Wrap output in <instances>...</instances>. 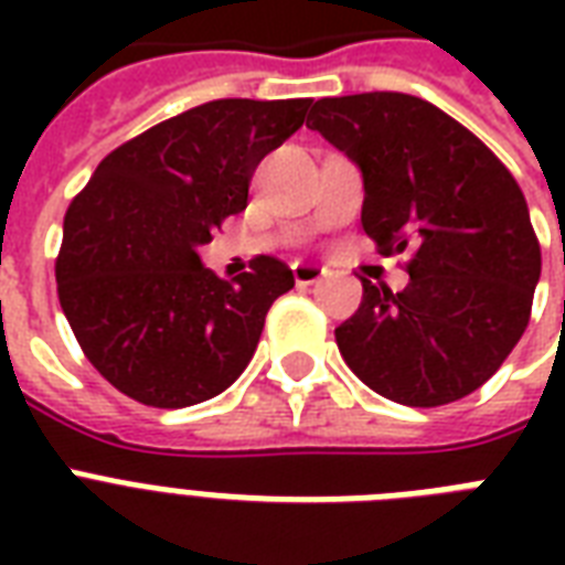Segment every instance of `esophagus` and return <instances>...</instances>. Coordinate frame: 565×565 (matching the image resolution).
Instances as JSON below:
<instances>
[{"label": "esophagus", "mask_w": 565, "mask_h": 565, "mask_svg": "<svg viewBox=\"0 0 565 565\" xmlns=\"http://www.w3.org/2000/svg\"><path fill=\"white\" fill-rule=\"evenodd\" d=\"M292 278H296V284H317L326 278V269H319V266L313 264H292Z\"/></svg>", "instance_id": "obj_1"}]
</instances>
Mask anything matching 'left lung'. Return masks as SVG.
<instances>
[{
    "instance_id": "8db88e82",
    "label": "left lung",
    "mask_w": 565,
    "mask_h": 565,
    "mask_svg": "<svg viewBox=\"0 0 565 565\" xmlns=\"http://www.w3.org/2000/svg\"><path fill=\"white\" fill-rule=\"evenodd\" d=\"M308 128L358 163L377 252H411L402 292L361 278V308L334 331L349 370L407 407L475 393L525 334L543 269L516 179L469 128L407 93L319 99Z\"/></svg>"
}]
</instances>
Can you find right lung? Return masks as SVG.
Here are the masks:
<instances>
[{
	"mask_svg": "<svg viewBox=\"0 0 565 565\" xmlns=\"http://www.w3.org/2000/svg\"><path fill=\"white\" fill-rule=\"evenodd\" d=\"M310 99L204 102L96 167L64 216L57 299L87 361L149 407H190L246 370L290 266L255 257L222 281L199 246L246 211L257 163L305 122Z\"/></svg>",
	"mask_w": 565,
	"mask_h": 565,
	"instance_id": "right-lung-1",
	"label": "right lung"
}]
</instances>
